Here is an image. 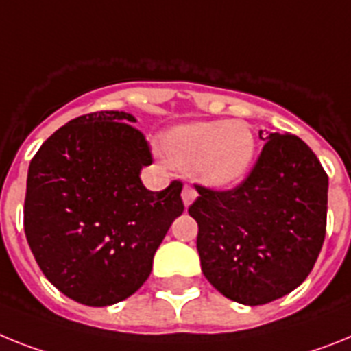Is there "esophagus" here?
Returning <instances> with one entry per match:
<instances>
[{"label":"esophagus","mask_w":351,"mask_h":351,"mask_svg":"<svg viewBox=\"0 0 351 351\" xmlns=\"http://www.w3.org/2000/svg\"><path fill=\"white\" fill-rule=\"evenodd\" d=\"M196 196H198V193L193 189V187H189V185H185L184 191H182V199H184V205L185 207H189L191 203L196 199Z\"/></svg>","instance_id":"1"}]
</instances>
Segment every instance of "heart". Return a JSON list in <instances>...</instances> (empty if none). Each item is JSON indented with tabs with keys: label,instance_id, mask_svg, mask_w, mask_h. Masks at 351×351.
Listing matches in <instances>:
<instances>
[{
	"label": "heart",
	"instance_id": "b5f03b06",
	"mask_svg": "<svg viewBox=\"0 0 351 351\" xmlns=\"http://www.w3.org/2000/svg\"><path fill=\"white\" fill-rule=\"evenodd\" d=\"M160 149L171 167L191 171L203 187L225 191L246 178L257 139L243 121H194L171 128L162 137Z\"/></svg>",
	"mask_w": 351,
	"mask_h": 351
}]
</instances>
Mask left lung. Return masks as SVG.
I'll return each instance as SVG.
<instances>
[{
    "label": "left lung",
    "instance_id": "8db88e82",
    "mask_svg": "<svg viewBox=\"0 0 351 351\" xmlns=\"http://www.w3.org/2000/svg\"><path fill=\"white\" fill-rule=\"evenodd\" d=\"M257 164L232 191L196 185L202 271L223 296L264 305L289 294L312 271L326 232L328 176L307 144L266 134Z\"/></svg>",
    "mask_w": 351,
    "mask_h": 351
}]
</instances>
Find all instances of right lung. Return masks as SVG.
Here are the masks:
<instances>
[{
  "instance_id": "add662e5",
  "label": "right lung",
  "mask_w": 351,
  "mask_h": 351,
  "mask_svg": "<svg viewBox=\"0 0 351 351\" xmlns=\"http://www.w3.org/2000/svg\"><path fill=\"white\" fill-rule=\"evenodd\" d=\"M128 112H93L58 128L28 167L25 234L44 276L89 307L123 302L148 280L153 255L184 212L180 182H141L148 143Z\"/></svg>"
}]
</instances>
